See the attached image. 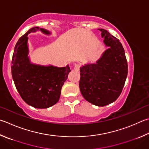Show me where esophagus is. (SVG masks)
Returning a JSON list of instances; mask_svg holds the SVG:
<instances>
[{
  "instance_id": "obj_1",
  "label": "esophagus",
  "mask_w": 149,
  "mask_h": 149,
  "mask_svg": "<svg viewBox=\"0 0 149 149\" xmlns=\"http://www.w3.org/2000/svg\"><path fill=\"white\" fill-rule=\"evenodd\" d=\"M80 69V65L78 64H75L74 65V70L75 71H79Z\"/></svg>"
}]
</instances>
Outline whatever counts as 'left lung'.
<instances>
[{
  "label": "left lung",
  "mask_w": 149,
  "mask_h": 149,
  "mask_svg": "<svg viewBox=\"0 0 149 149\" xmlns=\"http://www.w3.org/2000/svg\"><path fill=\"white\" fill-rule=\"evenodd\" d=\"M99 31L109 49L96 64L80 68L79 88L86 101L102 107L115 102L120 96L128 75V63L118 39L106 30Z\"/></svg>",
  "instance_id": "8db88e82"
}]
</instances>
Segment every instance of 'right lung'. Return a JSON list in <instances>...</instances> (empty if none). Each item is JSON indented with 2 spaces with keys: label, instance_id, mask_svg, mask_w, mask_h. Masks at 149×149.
<instances>
[{
  "label": "right lung",
  "instance_id": "right-lung-1",
  "mask_svg": "<svg viewBox=\"0 0 149 149\" xmlns=\"http://www.w3.org/2000/svg\"><path fill=\"white\" fill-rule=\"evenodd\" d=\"M38 31L49 34L46 30L35 26L23 35L15 46L11 69L15 87L23 100L31 106L45 109L59 100L62 86L71 70L68 65L58 68L30 63L27 35Z\"/></svg>",
  "mask_w": 149,
  "mask_h": 149
}]
</instances>
